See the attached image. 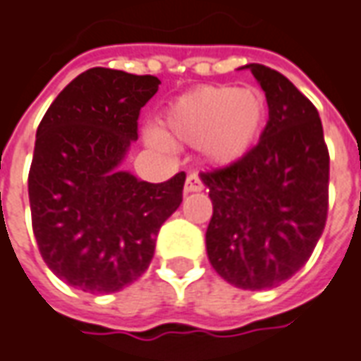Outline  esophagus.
Wrapping results in <instances>:
<instances>
[{
	"label": "esophagus",
	"instance_id": "34e87169",
	"mask_svg": "<svg viewBox=\"0 0 361 361\" xmlns=\"http://www.w3.org/2000/svg\"><path fill=\"white\" fill-rule=\"evenodd\" d=\"M204 188V183H202V178L198 173H190V175L186 176V183H185V192H200Z\"/></svg>",
	"mask_w": 361,
	"mask_h": 361
}]
</instances>
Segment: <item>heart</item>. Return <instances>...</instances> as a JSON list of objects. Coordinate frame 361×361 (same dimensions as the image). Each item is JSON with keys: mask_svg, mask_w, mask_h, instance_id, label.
<instances>
[{"mask_svg": "<svg viewBox=\"0 0 361 361\" xmlns=\"http://www.w3.org/2000/svg\"><path fill=\"white\" fill-rule=\"evenodd\" d=\"M267 121V102L255 88L200 86L165 109L161 133L169 141L200 145L212 163L228 165L257 143Z\"/></svg>", "mask_w": 361, "mask_h": 361, "instance_id": "b5f03b06", "label": "heart"}]
</instances>
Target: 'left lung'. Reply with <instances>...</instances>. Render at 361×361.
Instances as JSON below:
<instances>
[{
  "label": "left lung",
  "instance_id": "8db88e82",
  "mask_svg": "<svg viewBox=\"0 0 361 361\" xmlns=\"http://www.w3.org/2000/svg\"><path fill=\"white\" fill-rule=\"evenodd\" d=\"M247 68L269 121L242 159L200 176L212 200L208 259L228 283L261 290L290 279L314 252L326 226L330 155L312 102L281 72Z\"/></svg>",
  "mask_w": 361,
  "mask_h": 361
}]
</instances>
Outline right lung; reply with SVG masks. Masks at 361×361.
I'll return each mask as SVG.
<instances>
[{"mask_svg": "<svg viewBox=\"0 0 361 361\" xmlns=\"http://www.w3.org/2000/svg\"><path fill=\"white\" fill-rule=\"evenodd\" d=\"M159 84L151 74L96 66L39 123L29 169L35 240L49 269L76 289L116 293L139 279L159 228L183 202L185 173L153 185L118 171Z\"/></svg>", "mask_w": 361, "mask_h": 361, "instance_id": "1", "label": "right lung"}]
</instances>
